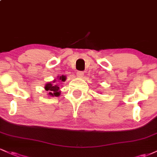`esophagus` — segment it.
Masks as SVG:
<instances>
[{"instance_id":"esophagus-1","label":"esophagus","mask_w":157,"mask_h":157,"mask_svg":"<svg viewBox=\"0 0 157 157\" xmlns=\"http://www.w3.org/2000/svg\"><path fill=\"white\" fill-rule=\"evenodd\" d=\"M83 75H84V74H83V72H82V71H77V76L78 77H83Z\"/></svg>"}]
</instances>
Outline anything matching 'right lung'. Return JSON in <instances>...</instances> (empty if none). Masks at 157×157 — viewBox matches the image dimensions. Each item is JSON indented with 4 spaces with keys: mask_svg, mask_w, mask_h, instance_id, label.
Wrapping results in <instances>:
<instances>
[{
    "mask_svg": "<svg viewBox=\"0 0 157 157\" xmlns=\"http://www.w3.org/2000/svg\"><path fill=\"white\" fill-rule=\"evenodd\" d=\"M60 80L62 81H65L66 80V77L63 75L62 77H60ZM54 83H55V82H53V83L48 82V83L46 85L45 89H46V91H48V95H49V96L57 97L60 95V91H58L60 88L58 87L57 85H55Z\"/></svg>",
    "mask_w": 157,
    "mask_h": 157,
    "instance_id": "right-lung-1",
    "label": "right lung"
}]
</instances>
